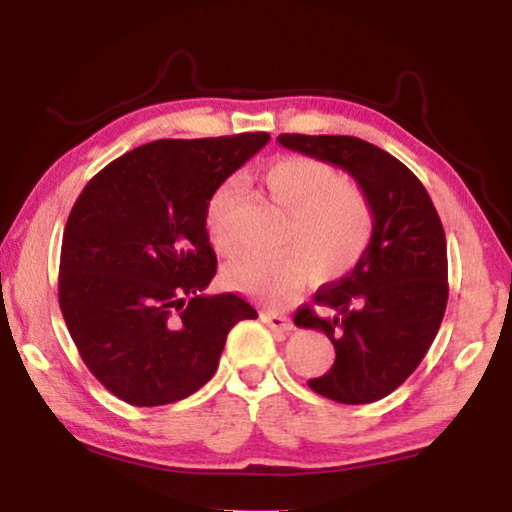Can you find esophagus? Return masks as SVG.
I'll list each match as a JSON object with an SVG mask.
<instances>
[{
    "label": "esophagus",
    "instance_id": "esophagus-1",
    "mask_svg": "<svg viewBox=\"0 0 512 512\" xmlns=\"http://www.w3.org/2000/svg\"><path fill=\"white\" fill-rule=\"evenodd\" d=\"M262 323H266L268 327L273 329L275 334H280V336H284V334H289L291 329H293V323H291V318H287V316H282V314H271V311H262Z\"/></svg>",
    "mask_w": 512,
    "mask_h": 512
}]
</instances>
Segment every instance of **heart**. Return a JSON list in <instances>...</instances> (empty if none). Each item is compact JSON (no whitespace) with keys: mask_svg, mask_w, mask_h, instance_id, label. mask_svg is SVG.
<instances>
[{"mask_svg":"<svg viewBox=\"0 0 512 512\" xmlns=\"http://www.w3.org/2000/svg\"><path fill=\"white\" fill-rule=\"evenodd\" d=\"M262 185L289 212L284 244L293 248L271 257L244 253L230 259L223 282L232 291L284 302L309 282L311 268L318 280H336L359 264L370 244L372 210L366 194L343 180L339 169L307 155H284L264 169ZM239 192L230 178L207 198L205 230L219 253L235 248Z\"/></svg>","mask_w":512,"mask_h":512,"instance_id":"heart-1","label":"heart"}]
</instances>
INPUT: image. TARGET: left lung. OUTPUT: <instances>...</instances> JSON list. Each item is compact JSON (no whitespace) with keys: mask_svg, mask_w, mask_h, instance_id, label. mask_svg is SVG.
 Instances as JSON below:
<instances>
[{"mask_svg":"<svg viewBox=\"0 0 512 512\" xmlns=\"http://www.w3.org/2000/svg\"><path fill=\"white\" fill-rule=\"evenodd\" d=\"M284 149L334 164L357 180L372 210L366 253L339 282L296 311V325L334 345V366L309 388L341 404L391 395L420 366L447 307V241L440 216L415 173L350 135L277 137Z\"/></svg>","mask_w":512,"mask_h":512,"instance_id":"1","label":"left lung"}]
</instances>
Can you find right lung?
<instances>
[{
    "mask_svg": "<svg viewBox=\"0 0 512 512\" xmlns=\"http://www.w3.org/2000/svg\"><path fill=\"white\" fill-rule=\"evenodd\" d=\"M268 140L241 133L137 146L76 198L58 302L85 366L119 400H185L219 368L230 329L257 318L235 293H203L216 275L205 205Z\"/></svg>",
    "mask_w": 512,
    "mask_h": 512,
    "instance_id": "1",
    "label": "right lung"
}]
</instances>
